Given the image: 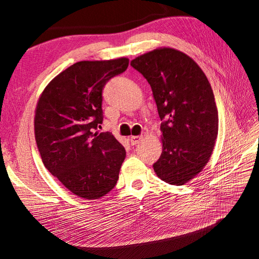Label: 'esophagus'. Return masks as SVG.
Returning a JSON list of instances; mask_svg holds the SVG:
<instances>
[{
    "instance_id": "34e87169",
    "label": "esophagus",
    "mask_w": 259,
    "mask_h": 259,
    "mask_svg": "<svg viewBox=\"0 0 259 259\" xmlns=\"http://www.w3.org/2000/svg\"><path fill=\"white\" fill-rule=\"evenodd\" d=\"M143 140V136H131L130 142L132 145H137Z\"/></svg>"
}]
</instances>
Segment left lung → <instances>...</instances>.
<instances>
[{
  "mask_svg": "<svg viewBox=\"0 0 259 259\" xmlns=\"http://www.w3.org/2000/svg\"><path fill=\"white\" fill-rule=\"evenodd\" d=\"M131 65L150 84L163 120L155 174L167 184L185 185L205 167L214 150L218 111L213 90L197 62L175 49H155Z\"/></svg>",
  "mask_w": 259,
  "mask_h": 259,
  "instance_id": "8db88e82",
  "label": "left lung"
}]
</instances>
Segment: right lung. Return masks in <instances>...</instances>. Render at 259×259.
Here are the masks:
<instances>
[{"mask_svg": "<svg viewBox=\"0 0 259 259\" xmlns=\"http://www.w3.org/2000/svg\"><path fill=\"white\" fill-rule=\"evenodd\" d=\"M128 58L83 60L56 75L38 97L34 135L45 167L69 191L86 200L110 192L126 156L103 123L105 84L128 67Z\"/></svg>", "mask_w": 259, "mask_h": 259, "instance_id": "right-lung-1", "label": "right lung"}]
</instances>
